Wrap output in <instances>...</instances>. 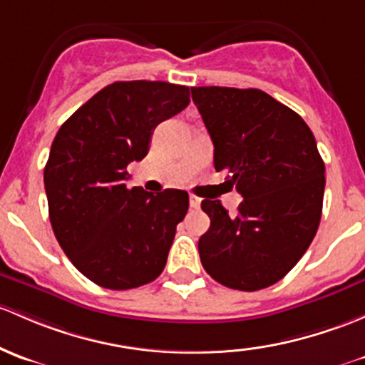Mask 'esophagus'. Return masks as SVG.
<instances>
[{
  "label": "esophagus",
  "instance_id": "34e87169",
  "mask_svg": "<svg viewBox=\"0 0 365 365\" xmlns=\"http://www.w3.org/2000/svg\"><path fill=\"white\" fill-rule=\"evenodd\" d=\"M189 202H190V208L197 210L199 206H201V197H197V195L190 194V197H189Z\"/></svg>",
  "mask_w": 365,
  "mask_h": 365
}]
</instances>
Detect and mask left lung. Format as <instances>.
Here are the masks:
<instances>
[{"mask_svg": "<svg viewBox=\"0 0 365 365\" xmlns=\"http://www.w3.org/2000/svg\"><path fill=\"white\" fill-rule=\"evenodd\" d=\"M213 141V164L243 195L237 215L205 199L212 225L199 237L206 273L234 290L274 285L312 245L322 217L325 166L312 129L259 89L192 87Z\"/></svg>", "mask_w": 365, "mask_h": 365, "instance_id": "8db88e82", "label": "left lung"}]
</instances>
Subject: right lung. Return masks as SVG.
I'll return each instance as SVG.
<instances>
[{
  "instance_id": "obj_1",
  "label": "right lung",
  "mask_w": 365,
  "mask_h": 365,
  "mask_svg": "<svg viewBox=\"0 0 365 365\" xmlns=\"http://www.w3.org/2000/svg\"><path fill=\"white\" fill-rule=\"evenodd\" d=\"M189 103L185 86L113 82L53 138L43 171L48 217L68 259L96 285L136 289L163 273L189 194L128 189L125 170L147 155L157 124Z\"/></svg>"
}]
</instances>
